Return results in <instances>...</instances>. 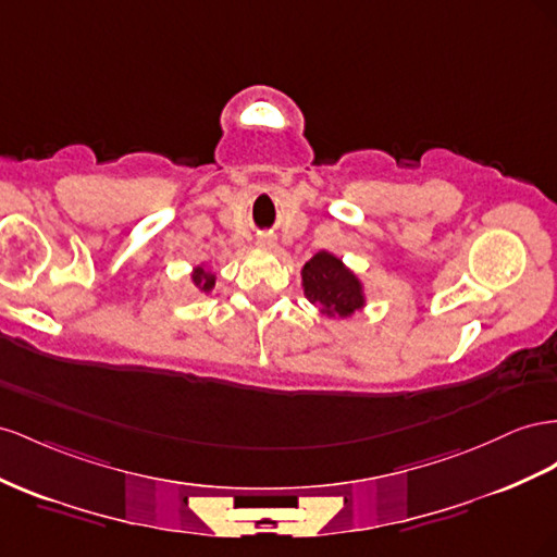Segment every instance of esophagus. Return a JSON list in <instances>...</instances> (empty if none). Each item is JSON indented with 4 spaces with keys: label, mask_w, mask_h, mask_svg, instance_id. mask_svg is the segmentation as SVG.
I'll list each match as a JSON object with an SVG mask.
<instances>
[{
    "label": "esophagus",
    "mask_w": 557,
    "mask_h": 557,
    "mask_svg": "<svg viewBox=\"0 0 557 557\" xmlns=\"http://www.w3.org/2000/svg\"><path fill=\"white\" fill-rule=\"evenodd\" d=\"M258 246L264 248V250H272L276 246V238L274 236H260L258 238Z\"/></svg>",
    "instance_id": "1"
}]
</instances>
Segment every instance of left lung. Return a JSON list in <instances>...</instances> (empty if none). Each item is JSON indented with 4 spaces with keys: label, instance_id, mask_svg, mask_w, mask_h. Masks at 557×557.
<instances>
[{
    "label": "left lung",
    "instance_id": "1",
    "mask_svg": "<svg viewBox=\"0 0 557 557\" xmlns=\"http://www.w3.org/2000/svg\"><path fill=\"white\" fill-rule=\"evenodd\" d=\"M302 288L311 305L330 319H349L366 307L363 283L337 255L321 250L302 267Z\"/></svg>",
    "mask_w": 557,
    "mask_h": 557
}]
</instances>
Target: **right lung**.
Here are the masks:
<instances>
[{
	"mask_svg": "<svg viewBox=\"0 0 557 557\" xmlns=\"http://www.w3.org/2000/svg\"><path fill=\"white\" fill-rule=\"evenodd\" d=\"M215 278H218V276H215L213 272H208V269H206L203 264H199V267L191 272V283L197 285L199 293H206V295L215 288Z\"/></svg>",
	"mask_w": 557,
	"mask_h": 557,
	"instance_id": "right-lung-1",
	"label": "right lung"
}]
</instances>
